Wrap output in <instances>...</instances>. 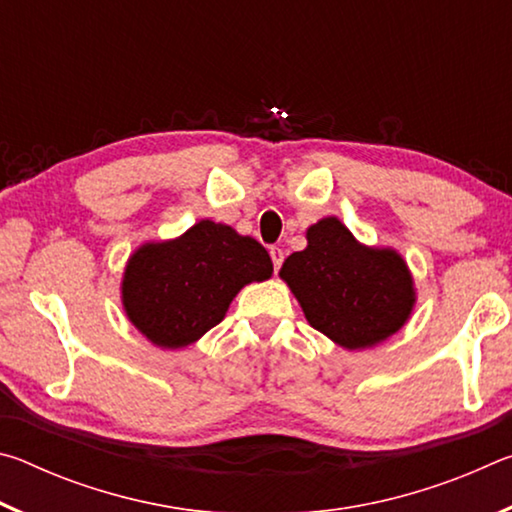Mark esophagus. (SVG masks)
I'll use <instances>...</instances> for the list:
<instances>
[{"instance_id":"obj_1","label":"esophagus","mask_w":512,"mask_h":512,"mask_svg":"<svg viewBox=\"0 0 512 512\" xmlns=\"http://www.w3.org/2000/svg\"><path fill=\"white\" fill-rule=\"evenodd\" d=\"M271 259H273V268H275V273L280 271V266H282V262H284V250L282 248H271Z\"/></svg>"}]
</instances>
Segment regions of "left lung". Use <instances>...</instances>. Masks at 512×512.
Returning a JSON list of instances; mask_svg holds the SVG:
<instances>
[{"instance_id": "obj_1", "label": "left lung", "mask_w": 512, "mask_h": 512, "mask_svg": "<svg viewBox=\"0 0 512 512\" xmlns=\"http://www.w3.org/2000/svg\"><path fill=\"white\" fill-rule=\"evenodd\" d=\"M307 323L343 350H368L409 323L415 282L395 248L366 246L336 216L307 228V248L280 268Z\"/></svg>"}]
</instances>
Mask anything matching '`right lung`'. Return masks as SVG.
I'll list each match as a JSON object with an SVG mask.
<instances>
[{"label":"right lung","mask_w":512,"mask_h":512,"mask_svg":"<svg viewBox=\"0 0 512 512\" xmlns=\"http://www.w3.org/2000/svg\"><path fill=\"white\" fill-rule=\"evenodd\" d=\"M271 275L273 262L257 239L203 219L176 239L146 241L128 257L121 305L155 348L180 350L219 325L246 284Z\"/></svg>","instance_id":"add662e5"}]
</instances>
